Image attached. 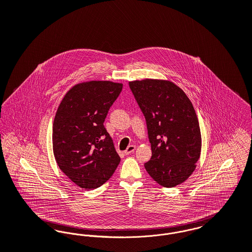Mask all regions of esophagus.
Returning a JSON list of instances; mask_svg holds the SVG:
<instances>
[{
	"label": "esophagus",
	"mask_w": 252,
	"mask_h": 252,
	"mask_svg": "<svg viewBox=\"0 0 252 252\" xmlns=\"http://www.w3.org/2000/svg\"><path fill=\"white\" fill-rule=\"evenodd\" d=\"M135 149H136V147L133 146V145H131V146H128L127 148L125 150V154H126V155H129V154H132L134 151H135Z\"/></svg>",
	"instance_id": "obj_1"
}]
</instances>
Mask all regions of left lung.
<instances>
[{"mask_svg": "<svg viewBox=\"0 0 252 252\" xmlns=\"http://www.w3.org/2000/svg\"><path fill=\"white\" fill-rule=\"evenodd\" d=\"M129 88L147 122L152 156L145 167L164 188H174L192 174L201 153L198 118L186 93L169 81L146 79Z\"/></svg>", "mask_w": 252, "mask_h": 252, "instance_id": "left-lung-1", "label": "left lung"}]
</instances>
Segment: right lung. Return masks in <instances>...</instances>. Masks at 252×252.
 Returning a JSON list of instances; mask_svg holds the SVG:
<instances>
[{
  "mask_svg": "<svg viewBox=\"0 0 252 252\" xmlns=\"http://www.w3.org/2000/svg\"><path fill=\"white\" fill-rule=\"evenodd\" d=\"M123 84L81 83L67 91L57 109L52 132L55 160L78 187L94 189L112 176L121 158L104 126Z\"/></svg>",
  "mask_w": 252,
  "mask_h": 252,
  "instance_id": "1",
  "label": "right lung"
}]
</instances>
